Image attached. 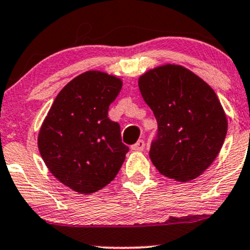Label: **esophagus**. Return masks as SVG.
I'll return each mask as SVG.
<instances>
[{
  "mask_svg": "<svg viewBox=\"0 0 250 250\" xmlns=\"http://www.w3.org/2000/svg\"><path fill=\"white\" fill-rule=\"evenodd\" d=\"M144 148H145L144 140H139L135 145H133V146H131V149L133 150H144Z\"/></svg>",
  "mask_w": 250,
  "mask_h": 250,
  "instance_id": "esophagus-1",
  "label": "esophagus"
}]
</instances>
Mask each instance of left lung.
<instances>
[{"label":"left lung","instance_id":"left-lung-1","mask_svg":"<svg viewBox=\"0 0 250 250\" xmlns=\"http://www.w3.org/2000/svg\"><path fill=\"white\" fill-rule=\"evenodd\" d=\"M139 87L158 122L149 149L153 165L180 182L201 175L227 135V117L217 95L190 70L171 64L142 75Z\"/></svg>","mask_w":250,"mask_h":250}]
</instances>
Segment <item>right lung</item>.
Instances as JSON below:
<instances>
[{"instance_id": "1", "label": "right lung", "mask_w": 250, "mask_h": 250, "mask_svg": "<svg viewBox=\"0 0 250 250\" xmlns=\"http://www.w3.org/2000/svg\"><path fill=\"white\" fill-rule=\"evenodd\" d=\"M122 82L87 71L65 85L49 109L38 147L51 173L79 193L101 190L116 177L129 150L108 117Z\"/></svg>"}]
</instances>
